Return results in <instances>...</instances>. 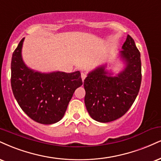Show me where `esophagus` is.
<instances>
[{
	"label": "esophagus",
	"mask_w": 161,
	"mask_h": 161,
	"mask_svg": "<svg viewBox=\"0 0 161 161\" xmlns=\"http://www.w3.org/2000/svg\"><path fill=\"white\" fill-rule=\"evenodd\" d=\"M81 77H82V81H84L85 79L86 78V74L85 73H82V74H81Z\"/></svg>",
	"instance_id": "34e87169"
}]
</instances>
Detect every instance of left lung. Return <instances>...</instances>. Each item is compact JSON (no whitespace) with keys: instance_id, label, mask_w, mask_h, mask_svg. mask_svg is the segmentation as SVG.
Segmentation results:
<instances>
[{"instance_id":"1","label":"left lung","mask_w":161,"mask_h":161,"mask_svg":"<svg viewBox=\"0 0 161 161\" xmlns=\"http://www.w3.org/2000/svg\"><path fill=\"white\" fill-rule=\"evenodd\" d=\"M121 55L125 69L116 76L107 75L105 66L88 73L84 80L85 103L89 115L99 122H110L128 111L136 100L142 81L140 52L130 35Z\"/></svg>"}]
</instances>
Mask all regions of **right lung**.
Here are the masks:
<instances>
[{"label":"right lung","instance_id":"add662e5","mask_svg":"<svg viewBox=\"0 0 161 161\" xmlns=\"http://www.w3.org/2000/svg\"><path fill=\"white\" fill-rule=\"evenodd\" d=\"M24 39L13 52L11 61V87L13 95L31 119L42 125L61 120L75 90L82 85L79 71L67 73H40L26 67L22 61Z\"/></svg>","mask_w":161,"mask_h":161}]
</instances>
